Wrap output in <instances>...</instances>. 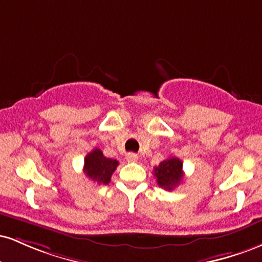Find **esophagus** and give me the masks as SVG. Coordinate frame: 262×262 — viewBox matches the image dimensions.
<instances>
[{"label": "esophagus", "mask_w": 262, "mask_h": 262, "mask_svg": "<svg viewBox=\"0 0 262 262\" xmlns=\"http://www.w3.org/2000/svg\"><path fill=\"white\" fill-rule=\"evenodd\" d=\"M125 159H127L128 162H135L138 160V155L134 154V152H129V154L125 155Z\"/></svg>", "instance_id": "34e87169"}]
</instances>
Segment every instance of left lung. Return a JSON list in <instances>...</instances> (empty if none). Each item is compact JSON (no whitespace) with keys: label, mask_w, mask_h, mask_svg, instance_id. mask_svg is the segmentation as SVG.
Here are the masks:
<instances>
[{"label":"left lung","mask_w":262,"mask_h":262,"mask_svg":"<svg viewBox=\"0 0 262 262\" xmlns=\"http://www.w3.org/2000/svg\"><path fill=\"white\" fill-rule=\"evenodd\" d=\"M182 161L179 158H169L161 161L154 169V176L158 185L167 191H172L183 180Z\"/></svg>","instance_id":"1"}]
</instances>
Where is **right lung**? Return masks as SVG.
Segmentation results:
<instances>
[{"label":"right lung","instance_id":"add662e5","mask_svg":"<svg viewBox=\"0 0 262 262\" xmlns=\"http://www.w3.org/2000/svg\"><path fill=\"white\" fill-rule=\"evenodd\" d=\"M117 166L118 161L106 158L100 149L96 148L86 155L83 172L93 182L98 185H108Z\"/></svg>","mask_w":262,"mask_h":262}]
</instances>
